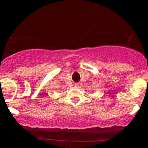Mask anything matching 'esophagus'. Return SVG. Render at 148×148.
<instances>
[{
  "label": "esophagus",
  "mask_w": 148,
  "mask_h": 148,
  "mask_svg": "<svg viewBox=\"0 0 148 148\" xmlns=\"http://www.w3.org/2000/svg\"><path fill=\"white\" fill-rule=\"evenodd\" d=\"M74 86H75V87H78V86H79V83H77V82L74 83Z\"/></svg>",
  "instance_id": "34e87169"
}]
</instances>
